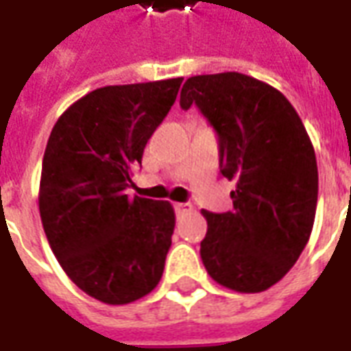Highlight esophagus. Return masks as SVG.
I'll return each instance as SVG.
<instances>
[{"label": "esophagus", "mask_w": 351, "mask_h": 351, "mask_svg": "<svg viewBox=\"0 0 351 351\" xmlns=\"http://www.w3.org/2000/svg\"><path fill=\"white\" fill-rule=\"evenodd\" d=\"M176 211L178 213H189V211H193V206L191 204H176Z\"/></svg>", "instance_id": "obj_1"}]
</instances>
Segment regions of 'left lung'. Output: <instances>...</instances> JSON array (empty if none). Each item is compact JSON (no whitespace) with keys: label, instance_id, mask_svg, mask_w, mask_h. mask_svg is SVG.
I'll return each instance as SVG.
<instances>
[{"label":"left lung","instance_id":"8db88e82","mask_svg":"<svg viewBox=\"0 0 351 351\" xmlns=\"http://www.w3.org/2000/svg\"><path fill=\"white\" fill-rule=\"evenodd\" d=\"M193 104L217 132L221 173L236 183L232 211L202 210L204 267L223 287L267 291L289 272L312 234L314 145L282 92L238 71L189 77L180 106Z\"/></svg>","mask_w":351,"mask_h":351}]
</instances>
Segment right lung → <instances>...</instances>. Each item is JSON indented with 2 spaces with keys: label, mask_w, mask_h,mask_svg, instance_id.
<instances>
[{
  "label": "right lung",
  "mask_w": 351,
  "mask_h": 351,
  "mask_svg": "<svg viewBox=\"0 0 351 351\" xmlns=\"http://www.w3.org/2000/svg\"><path fill=\"white\" fill-rule=\"evenodd\" d=\"M181 81L96 88L62 113L47 141L39 183L45 234L69 280L106 304L141 299L162 278L173 208L124 193Z\"/></svg>",
  "instance_id": "add662e5"
}]
</instances>
